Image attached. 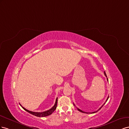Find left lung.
<instances>
[{
  "mask_svg": "<svg viewBox=\"0 0 129 129\" xmlns=\"http://www.w3.org/2000/svg\"><path fill=\"white\" fill-rule=\"evenodd\" d=\"M104 75H105V76H106V77H107V76H106V73H105V72L104 71ZM107 80H108V78H107ZM108 98H109V97H108V98H107V99H106V101H108ZM105 104V103L103 104V105L102 106H101V107L100 108H99L98 110H97V111H94V112H92L91 113H95V112H97V111H99V110H100L102 107H103V105ZM74 105H75V104H74ZM77 109H78V111H80L81 112H83V113H88V112H84V111H82V110H80L79 109H78V108H77Z\"/></svg>",
  "mask_w": 129,
  "mask_h": 129,
  "instance_id": "8db88e82",
  "label": "left lung"
}]
</instances>
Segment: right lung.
Wrapping results in <instances>:
<instances>
[{
	"label": "right lung",
	"mask_w": 129,
	"mask_h": 129,
	"mask_svg": "<svg viewBox=\"0 0 129 129\" xmlns=\"http://www.w3.org/2000/svg\"><path fill=\"white\" fill-rule=\"evenodd\" d=\"M57 101H58V98H56V102H55V104H54V106H53L52 108L50 109L49 110H47V111H44V112H33V111H29V110L26 109L25 108L23 107V106H21V104H20V105L26 111H27L28 113L32 114V115H34L35 116H37V117H46V116H49V115H51V114H52L54 112V111L56 109V108H57Z\"/></svg>",
	"instance_id": "1"
}]
</instances>
